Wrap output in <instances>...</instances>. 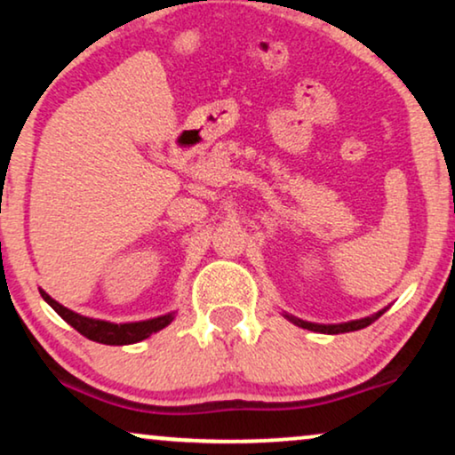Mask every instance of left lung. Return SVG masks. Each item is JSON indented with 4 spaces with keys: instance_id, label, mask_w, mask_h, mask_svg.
Instances as JSON below:
<instances>
[{
    "instance_id": "left-lung-1",
    "label": "left lung",
    "mask_w": 455,
    "mask_h": 455,
    "mask_svg": "<svg viewBox=\"0 0 455 455\" xmlns=\"http://www.w3.org/2000/svg\"><path fill=\"white\" fill-rule=\"evenodd\" d=\"M384 310H378L376 315H371V317H363V319H355V321H347V323H333V325H323V323H310V321H302L294 317V315H285L287 319L291 321V323L302 327V330H310V331H319V333H347V331H356V330H363V327L371 325L373 321L378 317H382Z\"/></svg>"
}]
</instances>
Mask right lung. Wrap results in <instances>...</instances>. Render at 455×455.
Here are the masks:
<instances>
[{"label": "right lung", "mask_w": 455, "mask_h": 455, "mask_svg": "<svg viewBox=\"0 0 455 455\" xmlns=\"http://www.w3.org/2000/svg\"><path fill=\"white\" fill-rule=\"evenodd\" d=\"M39 291H42L44 300L48 302L68 325L75 327V330L82 333V336L100 344H111V347H124V344H134V342L145 340V338L153 336V333L164 330V327H168L172 321H174V315H176V313H168L155 319L134 321V323H111V321L92 319V317H84V315L79 313H73L71 308L62 307V304L54 300V298H50L44 290Z\"/></svg>", "instance_id": "add662e5"}]
</instances>
